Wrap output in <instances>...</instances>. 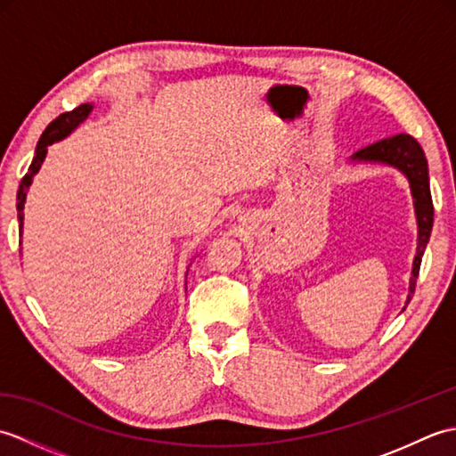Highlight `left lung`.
Segmentation results:
<instances>
[{"mask_svg":"<svg viewBox=\"0 0 456 456\" xmlns=\"http://www.w3.org/2000/svg\"><path fill=\"white\" fill-rule=\"evenodd\" d=\"M353 159L394 164V167H398L405 176H408L411 183V193L415 200V211H418V225H419L418 255H415V260H413V276H411L410 296H408V299H411V294L415 292V280L419 276L423 250L429 243L431 229H433V200H431V190H429L428 159H425L421 144L408 133L392 134V137H386L382 141L368 144V147L356 151Z\"/></svg>","mask_w":456,"mask_h":456,"instance_id":"1","label":"left lung"}]
</instances>
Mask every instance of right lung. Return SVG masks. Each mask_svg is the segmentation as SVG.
<instances>
[{
  "label": "right lung",
  "mask_w": 456,
  "mask_h": 456,
  "mask_svg": "<svg viewBox=\"0 0 456 456\" xmlns=\"http://www.w3.org/2000/svg\"><path fill=\"white\" fill-rule=\"evenodd\" d=\"M92 111V105L90 103H82L78 108L72 110V111H66L61 113L54 121H51V125L45 129V133L41 134V139L37 142V151H35V157L31 167H28L27 174L21 178V183H19V190H17V217H19V229H23V206H25V198H27V188L31 186L33 176L41 168V164L45 160V154H46V147L48 144H53L54 141L66 137L68 133H70L76 125L80 121H84L88 118V113Z\"/></svg>",
  "instance_id": "right-lung-1"
}]
</instances>
